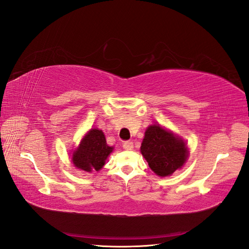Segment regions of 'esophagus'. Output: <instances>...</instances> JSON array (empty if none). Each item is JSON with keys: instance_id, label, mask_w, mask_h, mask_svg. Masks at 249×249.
I'll list each match as a JSON object with an SVG mask.
<instances>
[{"instance_id": "obj_1", "label": "esophagus", "mask_w": 249, "mask_h": 249, "mask_svg": "<svg viewBox=\"0 0 249 249\" xmlns=\"http://www.w3.org/2000/svg\"><path fill=\"white\" fill-rule=\"evenodd\" d=\"M123 148L125 149V150H132V149H133V143H132V142H124Z\"/></svg>"}]
</instances>
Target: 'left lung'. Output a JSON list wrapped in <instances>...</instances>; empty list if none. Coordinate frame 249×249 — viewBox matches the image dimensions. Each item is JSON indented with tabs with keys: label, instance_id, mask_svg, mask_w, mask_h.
I'll return each mask as SVG.
<instances>
[{
	"label": "left lung",
	"instance_id": "1",
	"mask_svg": "<svg viewBox=\"0 0 249 249\" xmlns=\"http://www.w3.org/2000/svg\"><path fill=\"white\" fill-rule=\"evenodd\" d=\"M141 153L152 171L160 177L172 175L189 156L183 140L160 125H150L145 131Z\"/></svg>",
	"mask_w": 249,
	"mask_h": 249
}]
</instances>
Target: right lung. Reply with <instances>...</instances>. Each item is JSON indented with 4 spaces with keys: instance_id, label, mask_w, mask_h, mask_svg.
Segmentation results:
<instances>
[{
    "instance_id": "add662e5",
    "label": "right lung",
    "mask_w": 249,
    "mask_h": 249,
    "mask_svg": "<svg viewBox=\"0 0 249 249\" xmlns=\"http://www.w3.org/2000/svg\"><path fill=\"white\" fill-rule=\"evenodd\" d=\"M112 150L113 147L106 143L103 131L93 128L85 134L79 146L73 151L72 162L74 167L85 172L99 171Z\"/></svg>"
}]
</instances>
